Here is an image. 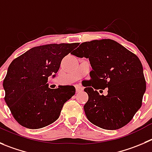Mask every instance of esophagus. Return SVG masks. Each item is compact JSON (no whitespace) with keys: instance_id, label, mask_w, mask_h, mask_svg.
<instances>
[{"instance_id":"esophagus-1","label":"esophagus","mask_w":152,"mask_h":152,"mask_svg":"<svg viewBox=\"0 0 152 152\" xmlns=\"http://www.w3.org/2000/svg\"><path fill=\"white\" fill-rule=\"evenodd\" d=\"M75 89H76V92H80L83 90V88L80 85H75Z\"/></svg>"}]
</instances>
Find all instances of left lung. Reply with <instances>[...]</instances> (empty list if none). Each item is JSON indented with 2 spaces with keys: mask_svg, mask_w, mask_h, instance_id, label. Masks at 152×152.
I'll use <instances>...</instances> for the list:
<instances>
[{
  "mask_svg": "<svg viewBox=\"0 0 152 152\" xmlns=\"http://www.w3.org/2000/svg\"><path fill=\"white\" fill-rule=\"evenodd\" d=\"M72 54L89 59L92 69L84 89L89 96L83 106L88 120L106 130L126 125L141 107L146 89L140 59L112 39L83 42ZM101 88H108L107 95L95 90Z\"/></svg>",
  "mask_w": 152,
  "mask_h": 152,
  "instance_id": "obj_1",
  "label": "left lung"
}]
</instances>
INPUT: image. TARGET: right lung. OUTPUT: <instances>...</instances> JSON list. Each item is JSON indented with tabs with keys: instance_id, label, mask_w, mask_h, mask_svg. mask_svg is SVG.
<instances>
[{
	"instance_id": "obj_1",
	"label": "right lung",
	"mask_w": 152,
	"mask_h": 152,
	"mask_svg": "<svg viewBox=\"0 0 152 152\" xmlns=\"http://www.w3.org/2000/svg\"><path fill=\"white\" fill-rule=\"evenodd\" d=\"M78 43L50 44L30 49L10 63L3 86L14 118L30 129L44 128L60 116L63 104L75 94L73 86L48 88V78Z\"/></svg>"
}]
</instances>
